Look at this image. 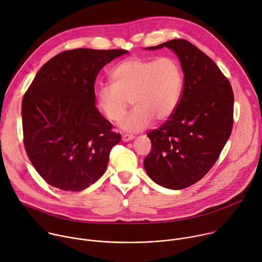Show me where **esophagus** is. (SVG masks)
<instances>
[{
    "mask_svg": "<svg viewBox=\"0 0 262 262\" xmlns=\"http://www.w3.org/2000/svg\"><path fill=\"white\" fill-rule=\"evenodd\" d=\"M135 137L133 135H128V134H123L122 135V141L123 142H128V141H132Z\"/></svg>",
    "mask_w": 262,
    "mask_h": 262,
    "instance_id": "34e87169",
    "label": "esophagus"
}]
</instances>
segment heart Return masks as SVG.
Here are the masks:
<instances>
[{
  "label": "heart",
  "mask_w": 262,
  "mask_h": 262,
  "mask_svg": "<svg viewBox=\"0 0 262 262\" xmlns=\"http://www.w3.org/2000/svg\"><path fill=\"white\" fill-rule=\"evenodd\" d=\"M111 80L113 85H102L96 90V104L106 119L118 122L132 101L134 110L119 123L128 133L146 129L154 119L168 120L183 90L181 66L170 56L125 59L112 71Z\"/></svg>",
  "instance_id": "obj_1"
}]
</instances>
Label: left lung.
<instances>
[{"mask_svg": "<svg viewBox=\"0 0 262 262\" xmlns=\"http://www.w3.org/2000/svg\"><path fill=\"white\" fill-rule=\"evenodd\" d=\"M172 50L183 71V90L174 114L148 133L151 151L144 168L155 182L181 190L199 181L220 157L233 126L234 96L228 79L202 51L184 39L147 50Z\"/></svg>", "mask_w": 262, "mask_h": 262, "instance_id": "1", "label": "left lung"}]
</instances>
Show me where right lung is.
<instances>
[{
    "label": "right lung",
    "instance_id": "right-lung-1",
    "mask_svg": "<svg viewBox=\"0 0 262 262\" xmlns=\"http://www.w3.org/2000/svg\"><path fill=\"white\" fill-rule=\"evenodd\" d=\"M125 50L62 52L37 72L21 103L24 144L39 175L57 189L79 192L106 170L120 134L95 106L100 69Z\"/></svg>",
    "mask_w": 262,
    "mask_h": 262
}]
</instances>
